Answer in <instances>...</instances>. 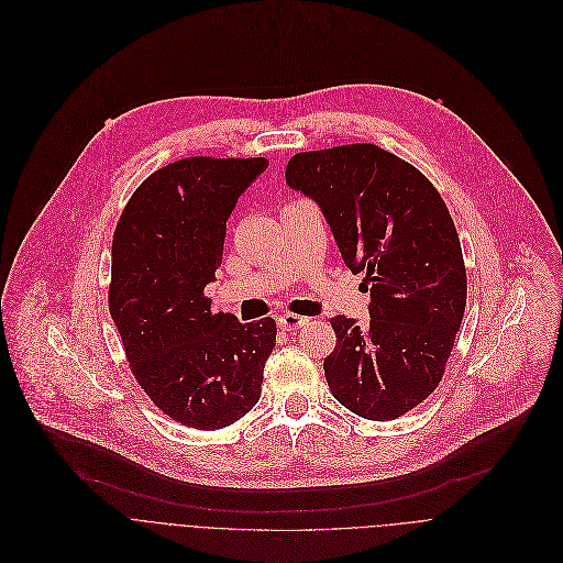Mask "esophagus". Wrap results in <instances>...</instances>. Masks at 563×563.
<instances>
[{
    "label": "esophagus",
    "mask_w": 563,
    "mask_h": 563,
    "mask_svg": "<svg viewBox=\"0 0 563 563\" xmlns=\"http://www.w3.org/2000/svg\"><path fill=\"white\" fill-rule=\"evenodd\" d=\"M277 321H279V328H284V330H297V328H303L308 323V317H301V314H295V312H286Z\"/></svg>",
    "instance_id": "1"
}]
</instances>
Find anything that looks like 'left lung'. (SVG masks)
<instances>
[{
  "instance_id": "obj_1",
  "label": "left lung",
  "mask_w": 563,
  "mask_h": 563,
  "mask_svg": "<svg viewBox=\"0 0 563 563\" xmlns=\"http://www.w3.org/2000/svg\"><path fill=\"white\" fill-rule=\"evenodd\" d=\"M286 184L319 203L344 264L366 273L371 290L366 325L330 319V393L364 419H397L439 386L464 319L468 284L453 217L423 173L375 144L297 153Z\"/></svg>"
}]
</instances>
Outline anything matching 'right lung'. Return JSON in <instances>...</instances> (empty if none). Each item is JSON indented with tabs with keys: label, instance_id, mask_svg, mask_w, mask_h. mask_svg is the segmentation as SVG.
Here are the masks:
<instances>
[{
	"label": "right lung",
	"instance_id": "obj_1",
	"mask_svg": "<svg viewBox=\"0 0 563 563\" xmlns=\"http://www.w3.org/2000/svg\"><path fill=\"white\" fill-rule=\"evenodd\" d=\"M266 168V157L173 162L140 184L112 235L108 308L126 360L151 401L188 428H227L262 395L275 319L212 312L203 288L240 195Z\"/></svg>",
	"mask_w": 563,
	"mask_h": 563
}]
</instances>
